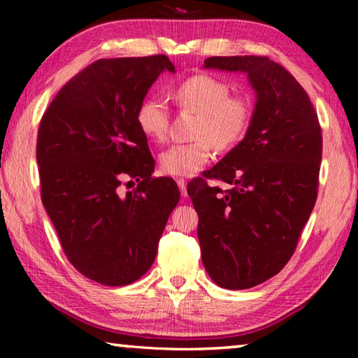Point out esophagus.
Instances as JSON below:
<instances>
[{"instance_id":"obj_1","label":"esophagus","mask_w":358,"mask_h":358,"mask_svg":"<svg viewBox=\"0 0 358 358\" xmlns=\"http://www.w3.org/2000/svg\"><path fill=\"white\" fill-rule=\"evenodd\" d=\"M177 185H178V187H180V192H181V196H187V191H186V180H183V178H178L177 180Z\"/></svg>"}]
</instances>
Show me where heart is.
<instances>
[{"label":"heart","instance_id":"b5f03b06","mask_svg":"<svg viewBox=\"0 0 358 358\" xmlns=\"http://www.w3.org/2000/svg\"><path fill=\"white\" fill-rule=\"evenodd\" d=\"M181 108L199 113L194 128L197 141L175 143L161 155V171L173 177H192L213 156V147L230 150L246 136L252 107L245 96L230 94L227 82L215 76L197 74L186 78L173 92ZM138 128L147 137L162 142L169 134L171 113L166 99L148 96L137 108Z\"/></svg>","mask_w":358,"mask_h":358}]
</instances>
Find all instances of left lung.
<instances>
[{
	"instance_id": "left-lung-1",
	"label": "left lung",
	"mask_w": 358,
	"mask_h": 358,
	"mask_svg": "<svg viewBox=\"0 0 358 358\" xmlns=\"http://www.w3.org/2000/svg\"><path fill=\"white\" fill-rule=\"evenodd\" d=\"M203 68L245 72L256 92L243 141L187 185L208 276L224 289H250L280 273L310 220L322 131L310 96L270 58L211 57ZM207 179L233 187L222 192Z\"/></svg>"
}]
</instances>
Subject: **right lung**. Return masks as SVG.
I'll return each mask as SVG.
<instances>
[{
  "mask_svg": "<svg viewBox=\"0 0 358 358\" xmlns=\"http://www.w3.org/2000/svg\"><path fill=\"white\" fill-rule=\"evenodd\" d=\"M164 71L175 72L166 55L98 59L59 90L39 124L42 203L69 262L104 286L147 273L180 201L172 178L151 177L155 159L137 123ZM134 179L135 189L121 193Z\"/></svg>",
  "mask_w": 358,
  "mask_h": 358,
  "instance_id": "obj_1",
  "label": "right lung"
}]
</instances>
